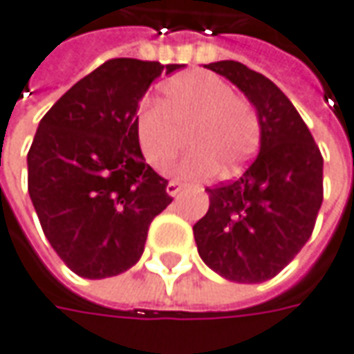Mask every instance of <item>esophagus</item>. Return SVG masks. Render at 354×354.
<instances>
[{"label": "esophagus", "mask_w": 354, "mask_h": 354, "mask_svg": "<svg viewBox=\"0 0 354 354\" xmlns=\"http://www.w3.org/2000/svg\"><path fill=\"white\" fill-rule=\"evenodd\" d=\"M182 184L180 182H176V180H172V182H168V186H166V192H168V196H178V194L182 192Z\"/></svg>", "instance_id": "1"}]
</instances>
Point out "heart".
<instances>
[{"label": "heart", "instance_id": "heart-1", "mask_svg": "<svg viewBox=\"0 0 354 354\" xmlns=\"http://www.w3.org/2000/svg\"><path fill=\"white\" fill-rule=\"evenodd\" d=\"M184 132L194 150L174 164L172 174L204 180L220 168L222 176H232L259 145V118L220 77L194 71L168 81L156 106H145L134 120L136 145L158 170L176 156Z\"/></svg>", "mask_w": 354, "mask_h": 354}]
</instances>
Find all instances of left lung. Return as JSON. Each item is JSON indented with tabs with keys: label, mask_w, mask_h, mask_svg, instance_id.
I'll return each mask as SVG.
<instances>
[{
	"label": "left lung",
	"mask_w": 354,
	"mask_h": 354,
	"mask_svg": "<svg viewBox=\"0 0 354 354\" xmlns=\"http://www.w3.org/2000/svg\"><path fill=\"white\" fill-rule=\"evenodd\" d=\"M206 69L230 79L259 118V154L234 180L206 188L209 207L194 225L198 254L230 281L275 277L311 238L323 202V156L297 109L261 73L238 61Z\"/></svg>",
	"instance_id": "1"
}]
</instances>
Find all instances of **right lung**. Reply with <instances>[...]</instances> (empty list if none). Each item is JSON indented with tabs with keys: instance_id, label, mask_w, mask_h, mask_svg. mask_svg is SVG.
<instances>
[{
	"instance_id": "right-lung-1",
	"label": "right lung",
	"mask_w": 354,
	"mask_h": 354,
	"mask_svg": "<svg viewBox=\"0 0 354 354\" xmlns=\"http://www.w3.org/2000/svg\"><path fill=\"white\" fill-rule=\"evenodd\" d=\"M184 65L111 59L41 118L27 154V188L45 238L86 279L131 269L150 222L172 202L136 145L138 102L162 73Z\"/></svg>"
}]
</instances>
